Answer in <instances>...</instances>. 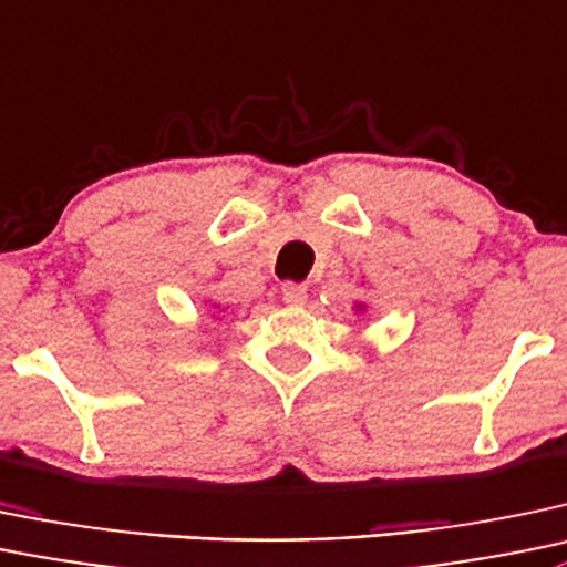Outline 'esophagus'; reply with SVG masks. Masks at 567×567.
<instances>
[{
  "instance_id": "1",
  "label": "esophagus",
  "mask_w": 567,
  "mask_h": 567,
  "mask_svg": "<svg viewBox=\"0 0 567 567\" xmlns=\"http://www.w3.org/2000/svg\"><path fill=\"white\" fill-rule=\"evenodd\" d=\"M282 301L288 303V307H301V303H307V288L296 282L282 285Z\"/></svg>"
}]
</instances>
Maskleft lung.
Instances as JSON below:
<instances>
[{"label": "left lung", "instance_id": "obj_1", "mask_svg": "<svg viewBox=\"0 0 567 567\" xmlns=\"http://www.w3.org/2000/svg\"><path fill=\"white\" fill-rule=\"evenodd\" d=\"M353 309H355V312H367V303H363V301H355V303H353Z\"/></svg>", "mask_w": 567, "mask_h": 567}]
</instances>
